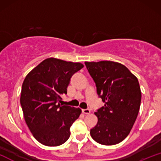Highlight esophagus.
I'll list each match as a JSON object with an SVG mask.
<instances>
[{
    "label": "esophagus",
    "instance_id": "esophagus-1",
    "mask_svg": "<svg viewBox=\"0 0 161 161\" xmlns=\"http://www.w3.org/2000/svg\"><path fill=\"white\" fill-rule=\"evenodd\" d=\"M82 111L83 114H89L90 113H91V110H90L89 109H82Z\"/></svg>",
    "mask_w": 161,
    "mask_h": 161
}]
</instances>
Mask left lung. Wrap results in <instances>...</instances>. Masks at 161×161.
Segmentation results:
<instances>
[{"instance_id": "1", "label": "left lung", "mask_w": 161, "mask_h": 161, "mask_svg": "<svg viewBox=\"0 0 161 161\" xmlns=\"http://www.w3.org/2000/svg\"><path fill=\"white\" fill-rule=\"evenodd\" d=\"M95 81L97 93L104 106L95 112L97 123L90 130L92 138L104 145H114L127 137L141 104L138 79L117 62H85Z\"/></svg>"}]
</instances>
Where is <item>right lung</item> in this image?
Returning <instances> with one entry per match:
<instances>
[{
    "label": "right lung",
    "mask_w": 161,
    "mask_h": 161,
    "mask_svg": "<svg viewBox=\"0 0 161 161\" xmlns=\"http://www.w3.org/2000/svg\"><path fill=\"white\" fill-rule=\"evenodd\" d=\"M80 63L45 59L24 79L20 104L25 121L35 138L46 146H59L70 136V126L82 113L80 108L60 105L70 79L83 68Z\"/></svg>",
    "instance_id": "1"
}]
</instances>
